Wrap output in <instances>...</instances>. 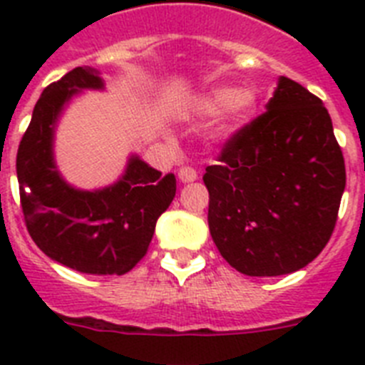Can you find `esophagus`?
<instances>
[{"mask_svg": "<svg viewBox=\"0 0 365 365\" xmlns=\"http://www.w3.org/2000/svg\"><path fill=\"white\" fill-rule=\"evenodd\" d=\"M179 179L182 182H193V180L197 179V172L192 166H182L179 170Z\"/></svg>", "mask_w": 365, "mask_h": 365, "instance_id": "obj_1", "label": "esophagus"}]
</instances>
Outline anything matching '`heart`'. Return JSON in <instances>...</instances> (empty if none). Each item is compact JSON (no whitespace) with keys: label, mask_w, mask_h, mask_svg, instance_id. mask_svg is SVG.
<instances>
[{"label":"heart","mask_w":365,"mask_h":365,"mask_svg":"<svg viewBox=\"0 0 365 365\" xmlns=\"http://www.w3.org/2000/svg\"><path fill=\"white\" fill-rule=\"evenodd\" d=\"M256 93L250 91V89H235V91H232L228 87H221V89L208 93L199 102V109L202 113L215 115V113L222 111L228 130H235L243 122H247L248 117L256 109Z\"/></svg>","instance_id":"b5f03b06"}]
</instances>
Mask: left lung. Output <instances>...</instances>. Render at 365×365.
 Segmentation results:
<instances>
[{
	"label": "left lung",
	"mask_w": 365,
	"mask_h": 365,
	"mask_svg": "<svg viewBox=\"0 0 365 365\" xmlns=\"http://www.w3.org/2000/svg\"><path fill=\"white\" fill-rule=\"evenodd\" d=\"M221 256L247 276L309 265L333 235L346 164L322 100L282 76L267 111L228 138L202 175Z\"/></svg>",
	"instance_id": "8db88e82"
}]
</instances>
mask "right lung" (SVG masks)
<instances>
[{"mask_svg":"<svg viewBox=\"0 0 365 365\" xmlns=\"http://www.w3.org/2000/svg\"><path fill=\"white\" fill-rule=\"evenodd\" d=\"M95 69L74 67L47 86L34 106L16 157L19 201L32 241L51 259L96 276L130 272L148 252L155 222L175 197V175L131 157L118 182L82 192L60 177L54 124L80 89H102Z\"/></svg>","mask_w":365,"mask_h":365,"instance_id":"right-lung-1","label":"right lung"}]
</instances>
